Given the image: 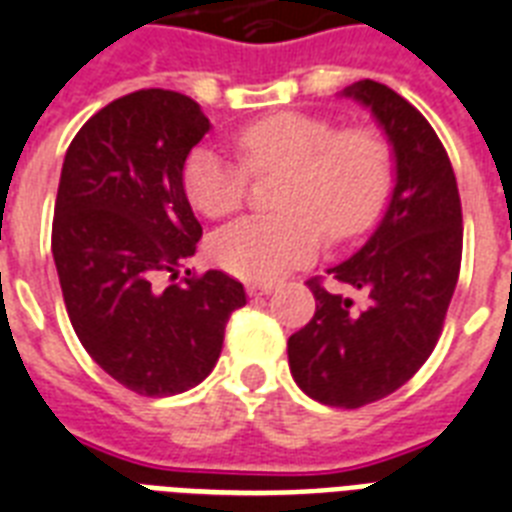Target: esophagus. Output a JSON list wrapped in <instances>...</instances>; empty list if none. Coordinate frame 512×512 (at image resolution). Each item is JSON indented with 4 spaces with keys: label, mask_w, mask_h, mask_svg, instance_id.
I'll use <instances>...</instances> for the list:
<instances>
[{
    "label": "esophagus",
    "mask_w": 512,
    "mask_h": 512,
    "mask_svg": "<svg viewBox=\"0 0 512 512\" xmlns=\"http://www.w3.org/2000/svg\"><path fill=\"white\" fill-rule=\"evenodd\" d=\"M247 292L249 295H271L273 292V284L271 281H252V284H247Z\"/></svg>",
    "instance_id": "34e87169"
}]
</instances>
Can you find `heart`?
<instances>
[{
  "label": "heart",
  "instance_id": "obj_1",
  "mask_svg": "<svg viewBox=\"0 0 512 512\" xmlns=\"http://www.w3.org/2000/svg\"><path fill=\"white\" fill-rule=\"evenodd\" d=\"M241 162L196 148L183 164V188L207 217H228L247 201L252 175L287 172L276 204L281 215L247 217L212 241L217 263L249 281H276L311 263L324 239H356L377 220L393 185V151L369 124L279 111L233 135Z\"/></svg>",
  "mask_w": 512,
  "mask_h": 512
}]
</instances>
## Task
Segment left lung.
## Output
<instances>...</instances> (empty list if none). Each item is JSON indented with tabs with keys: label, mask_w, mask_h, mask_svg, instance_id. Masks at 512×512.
<instances>
[{
	"label": "left lung",
	"mask_w": 512,
	"mask_h": 512,
	"mask_svg": "<svg viewBox=\"0 0 512 512\" xmlns=\"http://www.w3.org/2000/svg\"><path fill=\"white\" fill-rule=\"evenodd\" d=\"M345 95L364 103L396 154V188L372 239L327 273L366 297L356 305L308 281L316 313L289 337V369L305 396L358 409L390 396L436 348L462 263V204L436 130L372 79Z\"/></svg>",
	"instance_id": "8db88e82"
}]
</instances>
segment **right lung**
Segmentation results:
<instances>
[{"label":"right lung","mask_w":512,"mask_h":512,"mask_svg":"<svg viewBox=\"0 0 512 512\" xmlns=\"http://www.w3.org/2000/svg\"><path fill=\"white\" fill-rule=\"evenodd\" d=\"M207 132L188 95L130 92L76 132L60 172L52 257L68 319L92 361L138 396L199 385L247 303L223 271L175 281L201 239L183 164Z\"/></svg>","instance_id":"add662e5"}]
</instances>
